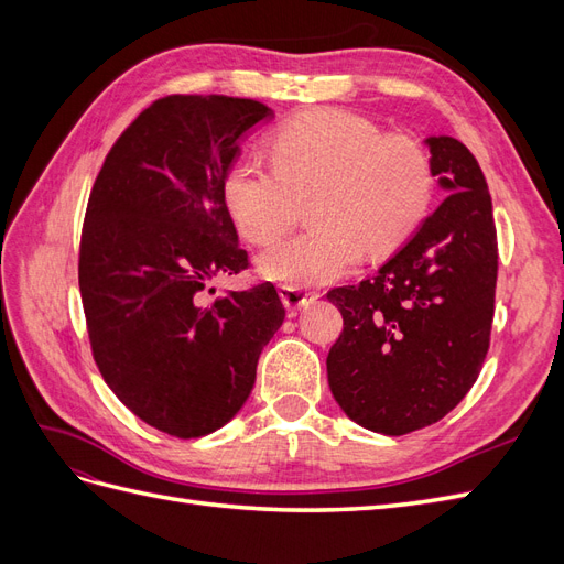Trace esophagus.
<instances>
[{
  "instance_id": "obj_1",
  "label": "esophagus",
  "mask_w": 564,
  "mask_h": 564,
  "mask_svg": "<svg viewBox=\"0 0 564 564\" xmlns=\"http://www.w3.org/2000/svg\"><path fill=\"white\" fill-rule=\"evenodd\" d=\"M280 299L284 303L286 311H301V308H308L313 301L319 299L317 292H311V289H299V286H280Z\"/></svg>"
}]
</instances>
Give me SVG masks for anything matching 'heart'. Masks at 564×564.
Wrapping results in <instances>:
<instances>
[{
  "label": "heart",
  "instance_id": "1",
  "mask_svg": "<svg viewBox=\"0 0 564 564\" xmlns=\"http://www.w3.org/2000/svg\"><path fill=\"white\" fill-rule=\"evenodd\" d=\"M272 169L235 162L224 202L253 245H270L296 226L311 204L313 228L268 249L259 268L286 286L332 282L357 265L398 251L423 224L435 193L425 150L386 135L367 117L315 108L284 119L268 133Z\"/></svg>",
  "mask_w": 564,
  "mask_h": 564
}]
</instances>
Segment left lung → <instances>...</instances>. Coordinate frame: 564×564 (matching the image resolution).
Listing matches in <instances>:
<instances>
[{"instance_id": "1", "label": "left lung", "mask_w": 564, "mask_h": 564, "mask_svg": "<svg viewBox=\"0 0 564 564\" xmlns=\"http://www.w3.org/2000/svg\"><path fill=\"white\" fill-rule=\"evenodd\" d=\"M425 143L447 199L377 275L327 294L344 315L327 355L332 395L355 423L383 435L447 416L489 350L499 272L489 187L464 143Z\"/></svg>"}]
</instances>
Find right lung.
Instances as JSON below:
<instances>
[{"mask_svg":"<svg viewBox=\"0 0 564 564\" xmlns=\"http://www.w3.org/2000/svg\"><path fill=\"white\" fill-rule=\"evenodd\" d=\"M259 100L164 96L110 148L79 242V294L100 377L152 429L181 440L226 425L284 322L270 282L204 303L214 278L249 268L224 202ZM212 292V289H209Z\"/></svg>","mask_w":564,"mask_h":564,"instance_id":"1","label":"right lung"}]
</instances>
